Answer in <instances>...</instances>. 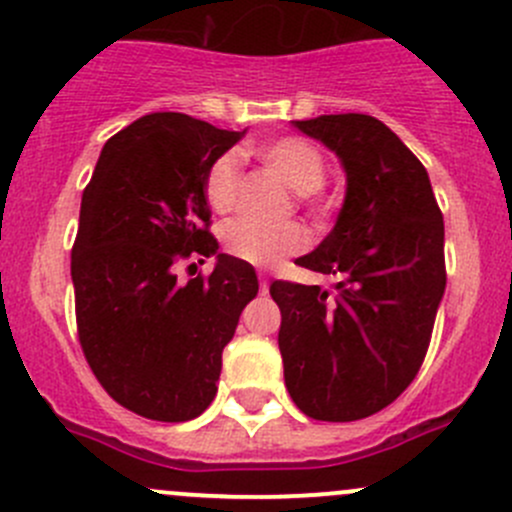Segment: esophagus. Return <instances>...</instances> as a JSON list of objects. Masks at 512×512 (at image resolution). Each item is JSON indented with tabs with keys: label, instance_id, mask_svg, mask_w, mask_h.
I'll use <instances>...</instances> for the list:
<instances>
[{
	"label": "esophagus",
	"instance_id": "esophagus-1",
	"mask_svg": "<svg viewBox=\"0 0 512 512\" xmlns=\"http://www.w3.org/2000/svg\"><path fill=\"white\" fill-rule=\"evenodd\" d=\"M260 292H262V294L270 292V280H267L265 275H260Z\"/></svg>",
	"mask_w": 512,
	"mask_h": 512
}]
</instances>
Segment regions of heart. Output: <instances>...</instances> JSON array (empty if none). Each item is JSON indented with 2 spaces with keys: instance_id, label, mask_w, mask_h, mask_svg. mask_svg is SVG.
Listing matches in <instances>:
<instances>
[{
  "instance_id": "b5f03b06",
  "label": "heart",
  "mask_w": 512,
  "mask_h": 512,
  "mask_svg": "<svg viewBox=\"0 0 512 512\" xmlns=\"http://www.w3.org/2000/svg\"><path fill=\"white\" fill-rule=\"evenodd\" d=\"M250 151L260 158L262 168L272 178L280 180L287 190L297 195V200L309 210L312 218L322 220L329 213V200L322 190L327 160L314 143L297 136H285L250 148ZM203 193L213 213L230 215L237 208L242 195L240 156L237 153H225L210 163L208 173H205ZM307 242V230L294 223L282 227L230 223L223 230V250L227 255L257 267L277 265L285 257L297 255L307 247Z\"/></svg>"
}]
</instances>
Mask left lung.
<instances>
[{
  "label": "left lung",
  "instance_id": "1",
  "mask_svg": "<svg viewBox=\"0 0 512 512\" xmlns=\"http://www.w3.org/2000/svg\"><path fill=\"white\" fill-rule=\"evenodd\" d=\"M342 160L347 195L334 230L297 265L337 277L334 292L275 280L280 352L297 409L359 421L414 381L446 289L443 215L426 168L366 113L292 121Z\"/></svg>",
  "mask_w": 512,
  "mask_h": 512
}]
</instances>
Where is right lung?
<instances>
[{"label": "right lung", "instance_id": "add662e5", "mask_svg": "<svg viewBox=\"0 0 512 512\" xmlns=\"http://www.w3.org/2000/svg\"><path fill=\"white\" fill-rule=\"evenodd\" d=\"M242 136L148 113L108 138L81 198L71 250L79 342L108 396L143 418L178 423L208 409L223 349L260 289L255 267L218 252L203 193L210 163ZM213 254L210 278L177 285L180 259Z\"/></svg>", "mask_w": 512, "mask_h": 512}]
</instances>
